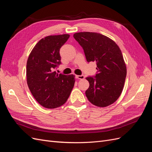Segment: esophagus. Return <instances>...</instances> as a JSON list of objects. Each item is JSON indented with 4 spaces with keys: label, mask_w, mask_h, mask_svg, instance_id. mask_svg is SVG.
<instances>
[{
    "label": "esophagus",
    "mask_w": 152,
    "mask_h": 152,
    "mask_svg": "<svg viewBox=\"0 0 152 152\" xmlns=\"http://www.w3.org/2000/svg\"><path fill=\"white\" fill-rule=\"evenodd\" d=\"M75 77L78 79H84V75H75Z\"/></svg>",
    "instance_id": "obj_1"
}]
</instances>
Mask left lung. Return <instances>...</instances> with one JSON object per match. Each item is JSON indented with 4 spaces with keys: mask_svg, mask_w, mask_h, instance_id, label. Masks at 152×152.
Returning <instances> with one entry per match:
<instances>
[{
    "mask_svg": "<svg viewBox=\"0 0 152 152\" xmlns=\"http://www.w3.org/2000/svg\"><path fill=\"white\" fill-rule=\"evenodd\" d=\"M73 37L83 48L87 61H96L97 65L95 77H86L87 99L99 107L113 104L122 93L127 74L121 49L111 39L95 32H79Z\"/></svg>",
    "mask_w": 152,
    "mask_h": 152,
    "instance_id": "left-lung-1",
    "label": "left lung"
}]
</instances>
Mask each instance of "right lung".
I'll return each mask as SVG.
<instances>
[{"mask_svg":"<svg viewBox=\"0 0 152 152\" xmlns=\"http://www.w3.org/2000/svg\"><path fill=\"white\" fill-rule=\"evenodd\" d=\"M70 35H49L40 40L26 63V82L31 93L40 105L56 108L65 104L75 84V75L54 71L61 63L59 49Z\"/></svg>","mask_w":152,"mask_h":152,"instance_id":"obj_1","label":"right lung"}]
</instances>
